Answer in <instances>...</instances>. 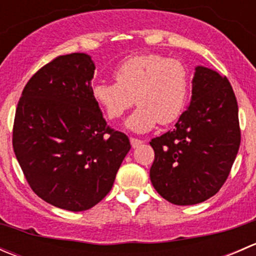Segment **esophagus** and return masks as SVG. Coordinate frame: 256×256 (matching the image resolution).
<instances>
[{"label": "esophagus", "instance_id": "34e87169", "mask_svg": "<svg viewBox=\"0 0 256 256\" xmlns=\"http://www.w3.org/2000/svg\"><path fill=\"white\" fill-rule=\"evenodd\" d=\"M130 142H131V146H132L134 148H136V147H138L141 144H142V140H138V138H130Z\"/></svg>", "mask_w": 256, "mask_h": 256}]
</instances>
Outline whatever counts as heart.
I'll list each match as a JSON object with an SVG mask.
<instances>
[{
	"label": "heart",
	"mask_w": 256,
	"mask_h": 256,
	"mask_svg": "<svg viewBox=\"0 0 256 256\" xmlns=\"http://www.w3.org/2000/svg\"><path fill=\"white\" fill-rule=\"evenodd\" d=\"M116 82H98L92 94L110 120L120 118L131 106L138 109L126 121L135 132H147L158 121L174 122L188 92V73L177 59L156 53L130 56L114 72Z\"/></svg>",
	"instance_id": "obj_1"
}]
</instances>
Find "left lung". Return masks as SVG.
Returning a JSON list of instances; mask_svg holds the SVG:
<instances>
[{
    "label": "left lung",
    "instance_id": "1",
    "mask_svg": "<svg viewBox=\"0 0 256 256\" xmlns=\"http://www.w3.org/2000/svg\"><path fill=\"white\" fill-rule=\"evenodd\" d=\"M152 186L177 206L213 197L229 176L240 146L238 102L229 80L196 66L190 106L174 130L152 138Z\"/></svg>",
    "mask_w": 256,
    "mask_h": 256
}]
</instances>
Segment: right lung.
<instances>
[{
	"label": "right lung",
	"mask_w": 256,
	"mask_h": 256,
	"mask_svg": "<svg viewBox=\"0 0 256 256\" xmlns=\"http://www.w3.org/2000/svg\"><path fill=\"white\" fill-rule=\"evenodd\" d=\"M95 64L85 53L59 56L26 84L14 125V151L33 192L72 212L86 210L112 188L130 151L92 94Z\"/></svg>",
	"instance_id": "obj_1"
}]
</instances>
